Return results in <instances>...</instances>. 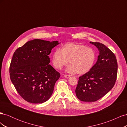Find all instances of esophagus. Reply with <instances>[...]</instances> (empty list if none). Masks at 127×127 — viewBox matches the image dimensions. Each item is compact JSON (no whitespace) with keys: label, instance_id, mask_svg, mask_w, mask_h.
I'll return each mask as SVG.
<instances>
[{"label":"esophagus","instance_id":"obj_1","mask_svg":"<svg viewBox=\"0 0 127 127\" xmlns=\"http://www.w3.org/2000/svg\"><path fill=\"white\" fill-rule=\"evenodd\" d=\"M71 76L69 75H64V77L65 78H69Z\"/></svg>","mask_w":127,"mask_h":127}]
</instances>
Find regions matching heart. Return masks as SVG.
I'll use <instances>...</instances> for the list:
<instances>
[{"label": "heart", "instance_id": "obj_1", "mask_svg": "<svg viewBox=\"0 0 127 127\" xmlns=\"http://www.w3.org/2000/svg\"><path fill=\"white\" fill-rule=\"evenodd\" d=\"M96 58V55L93 49L80 44L67 43L61 50L58 49L53 52L52 63L55 67L61 69L69 61L70 65L67 69L68 72L84 75L93 68Z\"/></svg>", "mask_w": 127, "mask_h": 127}]
</instances>
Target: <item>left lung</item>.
Listing matches in <instances>:
<instances>
[{"label": "left lung", "mask_w": 127, "mask_h": 127, "mask_svg": "<svg viewBox=\"0 0 127 127\" xmlns=\"http://www.w3.org/2000/svg\"><path fill=\"white\" fill-rule=\"evenodd\" d=\"M99 51L96 63L92 69L79 77L75 92L81 101L95 102L112 89L116 83L118 64L114 53L105 45L90 42Z\"/></svg>", "instance_id": "8db88e82"}]
</instances>
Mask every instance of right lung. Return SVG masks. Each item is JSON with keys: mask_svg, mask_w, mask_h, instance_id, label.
Listing matches in <instances>:
<instances>
[{"mask_svg": "<svg viewBox=\"0 0 127 127\" xmlns=\"http://www.w3.org/2000/svg\"><path fill=\"white\" fill-rule=\"evenodd\" d=\"M59 43L57 41L34 39L14 52L10 64V78L25 101L43 103L50 98L60 75L49 64V55Z\"/></svg>", "mask_w": 127, "mask_h": 127, "instance_id": "right-lung-1", "label": "right lung"}]
</instances>
